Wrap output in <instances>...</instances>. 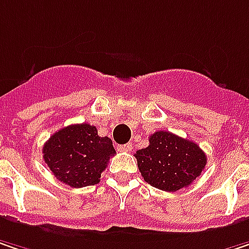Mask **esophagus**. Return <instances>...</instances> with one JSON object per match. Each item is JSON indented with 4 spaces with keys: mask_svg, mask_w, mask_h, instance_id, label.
Segmentation results:
<instances>
[{
    "mask_svg": "<svg viewBox=\"0 0 249 249\" xmlns=\"http://www.w3.org/2000/svg\"><path fill=\"white\" fill-rule=\"evenodd\" d=\"M117 149L120 151V152H129L131 149H132V144H124V145H118Z\"/></svg>",
    "mask_w": 249,
    "mask_h": 249,
    "instance_id": "1",
    "label": "esophagus"
}]
</instances>
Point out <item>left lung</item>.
Masks as SVG:
<instances>
[{"mask_svg":"<svg viewBox=\"0 0 249 249\" xmlns=\"http://www.w3.org/2000/svg\"><path fill=\"white\" fill-rule=\"evenodd\" d=\"M135 158L148 184L168 192L188 187L207 165L199 145L168 131L154 132L149 145L137 151Z\"/></svg>","mask_w":249,"mask_h":249,"instance_id":"1","label":"left lung"}]
</instances>
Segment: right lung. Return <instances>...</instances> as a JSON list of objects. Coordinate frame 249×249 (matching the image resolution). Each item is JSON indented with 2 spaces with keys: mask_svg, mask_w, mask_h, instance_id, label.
<instances>
[{
  "mask_svg": "<svg viewBox=\"0 0 249 249\" xmlns=\"http://www.w3.org/2000/svg\"><path fill=\"white\" fill-rule=\"evenodd\" d=\"M44 161L61 182L82 188L100 182L115 149L94 125L74 124L57 131L42 148Z\"/></svg>",
  "mask_w": 249,
  "mask_h": 249,
  "instance_id": "obj_1",
  "label": "right lung"
}]
</instances>
